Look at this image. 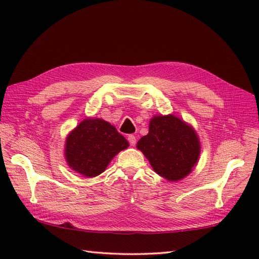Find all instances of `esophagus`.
Returning a JSON list of instances; mask_svg holds the SVG:
<instances>
[{
    "label": "esophagus",
    "mask_w": 259,
    "mask_h": 259,
    "mask_svg": "<svg viewBox=\"0 0 259 259\" xmlns=\"http://www.w3.org/2000/svg\"><path fill=\"white\" fill-rule=\"evenodd\" d=\"M128 141H129V144H130L131 146H136L137 139H136V137H135L134 135H129V136H128Z\"/></svg>",
    "instance_id": "34e87169"
}]
</instances>
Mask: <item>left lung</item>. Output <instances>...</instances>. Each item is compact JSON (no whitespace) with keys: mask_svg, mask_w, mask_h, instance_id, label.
I'll use <instances>...</instances> for the list:
<instances>
[{"mask_svg":"<svg viewBox=\"0 0 259 259\" xmlns=\"http://www.w3.org/2000/svg\"><path fill=\"white\" fill-rule=\"evenodd\" d=\"M153 170L169 181L188 176L198 161L200 141L192 126L176 115H156L137 144Z\"/></svg>","mask_w":259,"mask_h":259,"instance_id":"left-lung-1","label":"left lung"}]
</instances>
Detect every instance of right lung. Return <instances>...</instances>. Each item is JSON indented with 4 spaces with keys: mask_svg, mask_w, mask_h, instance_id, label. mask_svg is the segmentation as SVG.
I'll list each match as a JSON object with an SVG mask.
<instances>
[{
    "mask_svg": "<svg viewBox=\"0 0 259 259\" xmlns=\"http://www.w3.org/2000/svg\"><path fill=\"white\" fill-rule=\"evenodd\" d=\"M128 141L113 125L102 119L88 118L73 129L65 141V159L70 168L84 177L102 174Z\"/></svg>",
    "mask_w": 259,
    "mask_h": 259,
    "instance_id": "obj_1",
    "label": "right lung"
}]
</instances>
